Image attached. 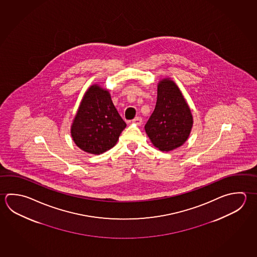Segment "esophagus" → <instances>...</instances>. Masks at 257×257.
Listing matches in <instances>:
<instances>
[{"label": "esophagus", "instance_id": "esophagus-1", "mask_svg": "<svg viewBox=\"0 0 257 257\" xmlns=\"http://www.w3.org/2000/svg\"><path fill=\"white\" fill-rule=\"evenodd\" d=\"M132 122L133 123H135V124H137V125H141L142 124V117H137L132 120Z\"/></svg>", "mask_w": 257, "mask_h": 257}]
</instances>
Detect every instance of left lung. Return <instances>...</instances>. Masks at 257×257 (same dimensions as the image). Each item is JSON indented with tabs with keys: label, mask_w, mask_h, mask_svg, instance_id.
Masks as SVG:
<instances>
[{
	"label": "left lung",
	"mask_w": 257,
	"mask_h": 257,
	"mask_svg": "<svg viewBox=\"0 0 257 257\" xmlns=\"http://www.w3.org/2000/svg\"><path fill=\"white\" fill-rule=\"evenodd\" d=\"M193 126V117L180 89L170 79L158 85L154 111L145 125L152 144L161 151L176 150L187 141Z\"/></svg>",
	"instance_id": "8db88e82"
}]
</instances>
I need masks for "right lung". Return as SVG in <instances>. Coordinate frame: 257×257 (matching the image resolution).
<instances>
[{
  "mask_svg": "<svg viewBox=\"0 0 257 257\" xmlns=\"http://www.w3.org/2000/svg\"><path fill=\"white\" fill-rule=\"evenodd\" d=\"M126 126L109 92L97 84L86 91L71 125V137L80 150L99 155L116 145Z\"/></svg>",
  "mask_w": 257,
  "mask_h": 257,
  "instance_id": "1",
  "label": "right lung"
}]
</instances>
